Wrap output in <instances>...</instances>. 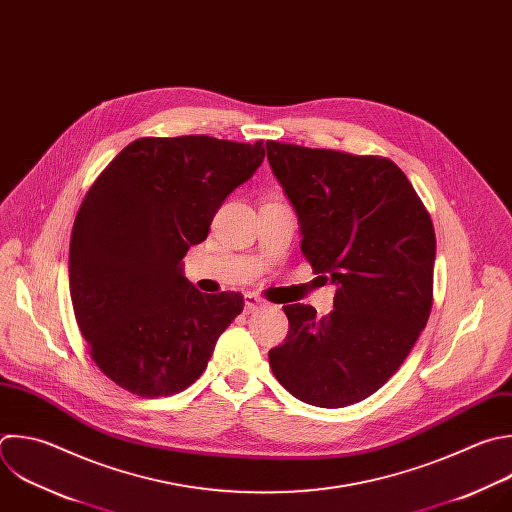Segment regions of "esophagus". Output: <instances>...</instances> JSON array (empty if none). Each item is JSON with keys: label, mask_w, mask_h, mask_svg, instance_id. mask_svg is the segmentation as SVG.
I'll use <instances>...</instances> for the list:
<instances>
[{"label": "esophagus", "mask_w": 512, "mask_h": 512, "mask_svg": "<svg viewBox=\"0 0 512 512\" xmlns=\"http://www.w3.org/2000/svg\"><path fill=\"white\" fill-rule=\"evenodd\" d=\"M265 305H267V301L263 297H259L255 293H247L245 295V311L247 313H253V311H257L259 307H265Z\"/></svg>", "instance_id": "34e87169"}]
</instances>
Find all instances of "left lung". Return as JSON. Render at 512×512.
Instances as JSON below:
<instances>
[{"label":"left lung","instance_id":"8db88e82","mask_svg":"<svg viewBox=\"0 0 512 512\" xmlns=\"http://www.w3.org/2000/svg\"><path fill=\"white\" fill-rule=\"evenodd\" d=\"M267 158L297 213L305 259L337 285L321 319L311 305H283L289 331L269 350V366L305 404L362 402L398 372L426 327L432 219L390 158L275 140Z\"/></svg>","mask_w":512,"mask_h":512}]
</instances>
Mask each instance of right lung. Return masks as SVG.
<instances>
[{"mask_svg":"<svg viewBox=\"0 0 512 512\" xmlns=\"http://www.w3.org/2000/svg\"><path fill=\"white\" fill-rule=\"evenodd\" d=\"M265 156L205 134L138 138L86 193L70 237V297L100 372L142 396H173L205 372L241 293L207 295L183 257Z\"/></svg>","mask_w":512,"mask_h":512,"instance_id":"1","label":"right lung"}]
</instances>
